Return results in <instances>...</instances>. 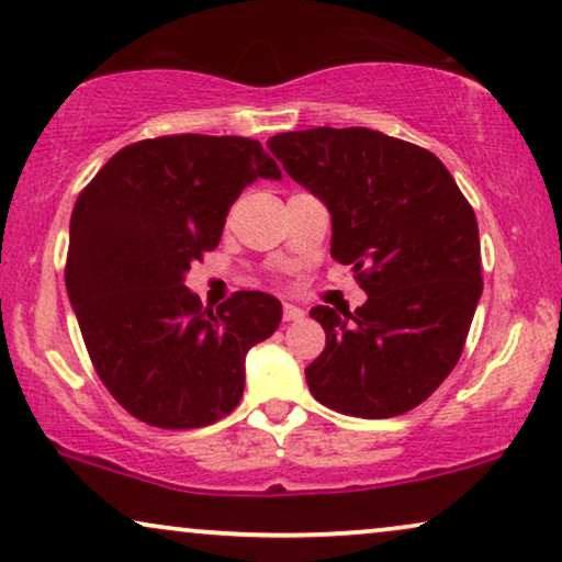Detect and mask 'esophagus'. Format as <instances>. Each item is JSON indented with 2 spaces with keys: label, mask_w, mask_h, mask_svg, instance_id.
Returning <instances> with one entry per match:
<instances>
[{
  "label": "esophagus",
  "mask_w": 562,
  "mask_h": 562,
  "mask_svg": "<svg viewBox=\"0 0 562 562\" xmlns=\"http://www.w3.org/2000/svg\"><path fill=\"white\" fill-rule=\"evenodd\" d=\"M304 319V310L296 304H283V322H299Z\"/></svg>",
  "instance_id": "34e87169"
}]
</instances>
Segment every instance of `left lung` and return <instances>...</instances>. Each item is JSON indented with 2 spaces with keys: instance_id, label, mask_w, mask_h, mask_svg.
<instances>
[{
  "instance_id": "obj_1",
  "label": "left lung",
  "mask_w": 562,
  "mask_h": 562,
  "mask_svg": "<svg viewBox=\"0 0 562 562\" xmlns=\"http://www.w3.org/2000/svg\"><path fill=\"white\" fill-rule=\"evenodd\" d=\"M268 150L327 204L329 252L368 294L356 312H310L327 335L304 368L312 396L363 419L414 409L456 368L479 306L473 206L435 153L379 130L281 133Z\"/></svg>"
}]
</instances>
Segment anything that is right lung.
<instances>
[{"label":"right lung","instance_id":"right-lung-1","mask_svg":"<svg viewBox=\"0 0 562 562\" xmlns=\"http://www.w3.org/2000/svg\"><path fill=\"white\" fill-rule=\"evenodd\" d=\"M256 179H281L258 140L166 135L114 153L76 199L68 299L97 375L145 425L196 429L233 412L245 356L279 327L263 291L210 310L183 286Z\"/></svg>","mask_w":562,"mask_h":562}]
</instances>
